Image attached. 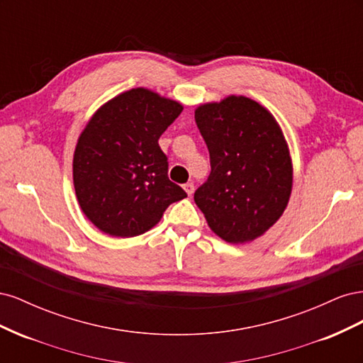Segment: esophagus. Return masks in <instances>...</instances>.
I'll return each instance as SVG.
<instances>
[{
  "label": "esophagus",
  "mask_w": 363,
  "mask_h": 363,
  "mask_svg": "<svg viewBox=\"0 0 363 363\" xmlns=\"http://www.w3.org/2000/svg\"><path fill=\"white\" fill-rule=\"evenodd\" d=\"M183 189L186 191V194H188L189 196L194 194V191H195V188H194V183H186L184 186H183Z\"/></svg>",
  "instance_id": "esophagus-1"
}]
</instances>
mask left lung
<instances>
[{"label":"left lung","instance_id":"left-lung-1","mask_svg":"<svg viewBox=\"0 0 363 363\" xmlns=\"http://www.w3.org/2000/svg\"><path fill=\"white\" fill-rule=\"evenodd\" d=\"M195 123L211 174L194 194L207 224L227 242L263 235L288 206L292 163L276 119L247 96L200 106Z\"/></svg>","mask_w":363,"mask_h":363}]
</instances>
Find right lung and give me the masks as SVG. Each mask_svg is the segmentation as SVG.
Here are the masks:
<instances>
[{"label":"right lung","instance_id":"add662e5","mask_svg":"<svg viewBox=\"0 0 363 363\" xmlns=\"http://www.w3.org/2000/svg\"><path fill=\"white\" fill-rule=\"evenodd\" d=\"M183 111L148 89H131L98 111L74 152V188L82 211L101 232L133 238L155 227L186 192L168 179L159 138Z\"/></svg>","mask_w":363,"mask_h":363}]
</instances>
